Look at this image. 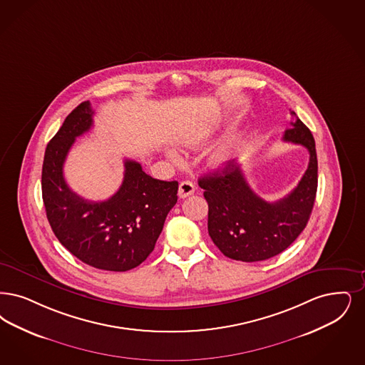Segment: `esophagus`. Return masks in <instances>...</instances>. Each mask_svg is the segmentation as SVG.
<instances>
[{"label": "esophagus", "instance_id": "1", "mask_svg": "<svg viewBox=\"0 0 365 365\" xmlns=\"http://www.w3.org/2000/svg\"><path fill=\"white\" fill-rule=\"evenodd\" d=\"M194 191H195V186L190 180H183L179 185L178 195H179V198H186V197H189L191 194H194Z\"/></svg>", "mask_w": 365, "mask_h": 365}]
</instances>
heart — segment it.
Returning <instances> with one entry per match:
<instances>
[{
    "label": "heart",
    "instance_id": "heart-1",
    "mask_svg": "<svg viewBox=\"0 0 365 365\" xmlns=\"http://www.w3.org/2000/svg\"><path fill=\"white\" fill-rule=\"evenodd\" d=\"M231 149H232V145H230V144L224 146V148H221L220 150H217V152L213 155L212 163H213L215 165H222V164H225L227 161L230 160ZM168 156H170L171 159L176 160V155L174 152H168Z\"/></svg>",
    "mask_w": 365,
    "mask_h": 365
}]
</instances>
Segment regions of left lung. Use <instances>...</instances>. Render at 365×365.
<instances>
[{
    "label": "left lung",
    "instance_id": "obj_1",
    "mask_svg": "<svg viewBox=\"0 0 365 365\" xmlns=\"http://www.w3.org/2000/svg\"><path fill=\"white\" fill-rule=\"evenodd\" d=\"M293 122L282 140L306 146L309 163L291 194L277 202L258 197L234 161L198 180L207 201V231L220 251L235 261L257 262L278 255L303 232L318 189L315 140L306 125L291 111Z\"/></svg>",
    "mask_w": 365,
    "mask_h": 365
}]
</instances>
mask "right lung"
<instances>
[{
    "instance_id": "add662e5",
    "label": "right lung",
    "mask_w": 365,
    "mask_h": 365,
    "mask_svg": "<svg viewBox=\"0 0 365 365\" xmlns=\"http://www.w3.org/2000/svg\"><path fill=\"white\" fill-rule=\"evenodd\" d=\"M91 103L78 104L44 152L42 197L47 220L61 245L92 267L126 272L153 251L168 212L178 201V182L153 179L140 163L125 160L123 182L102 202L77 195L65 182L63 163L77 137L93 125Z\"/></svg>"
}]
</instances>
